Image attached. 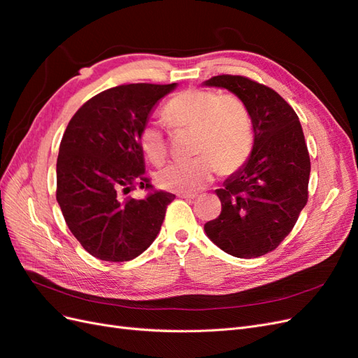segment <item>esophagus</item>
<instances>
[{"label": "esophagus", "mask_w": 358, "mask_h": 358, "mask_svg": "<svg viewBox=\"0 0 358 358\" xmlns=\"http://www.w3.org/2000/svg\"><path fill=\"white\" fill-rule=\"evenodd\" d=\"M178 196L182 199H187V200H196L199 197L197 194H187V192H180V194H178Z\"/></svg>", "instance_id": "1"}]
</instances>
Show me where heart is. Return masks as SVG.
<instances>
[{"mask_svg": "<svg viewBox=\"0 0 358 358\" xmlns=\"http://www.w3.org/2000/svg\"><path fill=\"white\" fill-rule=\"evenodd\" d=\"M166 121L175 128L194 131L189 161L173 162L155 176L158 187L192 194L213 179L216 167L224 175L239 170L252 150V127L245 106L234 96L188 90L166 104ZM138 146L155 166L167 158V142L161 125L146 122L138 133Z\"/></svg>", "mask_w": 358, "mask_h": 358, "instance_id": "b5f03b06", "label": "heart"}]
</instances>
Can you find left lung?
I'll return each instance as SVG.
<instances>
[{
    "mask_svg": "<svg viewBox=\"0 0 358 358\" xmlns=\"http://www.w3.org/2000/svg\"><path fill=\"white\" fill-rule=\"evenodd\" d=\"M203 85L234 94L254 129L251 155L215 191L222 209L204 231L233 257H262L289 234L308 201L310 159L301 125L278 92L243 76H215Z\"/></svg>",
    "mask_w": 358,
    "mask_h": 358,
    "instance_id": "obj_1",
    "label": "left lung"
}]
</instances>
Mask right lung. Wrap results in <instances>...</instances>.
I'll list each match as a JSON object with an SVG mask.
<instances>
[{"label":"right lung","mask_w":358,"mask_h":358,"mask_svg":"<svg viewBox=\"0 0 358 358\" xmlns=\"http://www.w3.org/2000/svg\"><path fill=\"white\" fill-rule=\"evenodd\" d=\"M176 83L115 86L86 101L62 136L57 201L70 231L92 257L129 262L152 245L175 194L125 197L145 178L138 133L154 106Z\"/></svg>","instance_id":"1"}]
</instances>
